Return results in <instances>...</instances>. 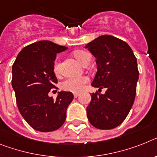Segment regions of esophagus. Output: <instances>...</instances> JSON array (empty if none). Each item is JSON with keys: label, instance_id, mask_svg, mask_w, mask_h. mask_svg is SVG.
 <instances>
[{"label": "esophagus", "instance_id": "1", "mask_svg": "<svg viewBox=\"0 0 157 157\" xmlns=\"http://www.w3.org/2000/svg\"><path fill=\"white\" fill-rule=\"evenodd\" d=\"M74 97H77L79 96V93H74Z\"/></svg>", "mask_w": 157, "mask_h": 157}]
</instances>
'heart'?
Wrapping results in <instances>:
<instances>
[{
  "instance_id": "heart-1",
  "label": "heart",
  "mask_w": 157,
  "mask_h": 157,
  "mask_svg": "<svg viewBox=\"0 0 157 157\" xmlns=\"http://www.w3.org/2000/svg\"><path fill=\"white\" fill-rule=\"evenodd\" d=\"M74 56L81 64H85L87 60L91 58L90 54L84 50H78L74 52ZM53 71L56 74H59L60 72V64L58 61H56L54 64ZM89 82V77L87 76H78L68 78L61 84V88L65 91H69L72 93H78L84 89L85 85Z\"/></svg>"
}]
</instances>
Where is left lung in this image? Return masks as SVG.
<instances>
[{
	"mask_svg": "<svg viewBox=\"0 0 157 157\" xmlns=\"http://www.w3.org/2000/svg\"><path fill=\"white\" fill-rule=\"evenodd\" d=\"M85 48L97 58V72L92 86L107 89L105 94H91L87 117L95 128L112 129L125 120L134 103L139 78L137 60L126 42L110 35L96 38Z\"/></svg>",
	"mask_w": 157,
	"mask_h": 157,
	"instance_id": "1",
	"label": "left lung"
}]
</instances>
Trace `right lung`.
I'll return each mask as SVG.
<instances>
[{
    "label": "right lung",
    "mask_w": 157,
    "mask_h": 157,
    "mask_svg": "<svg viewBox=\"0 0 157 157\" xmlns=\"http://www.w3.org/2000/svg\"><path fill=\"white\" fill-rule=\"evenodd\" d=\"M49 40L26 46L13 64L12 86L24 119L36 131L52 132L63 125L67 108L73 100L70 92H59L56 100L48 97L57 83L53 72L56 53L67 49Z\"/></svg>",
    "instance_id": "obj_1"
}]
</instances>
